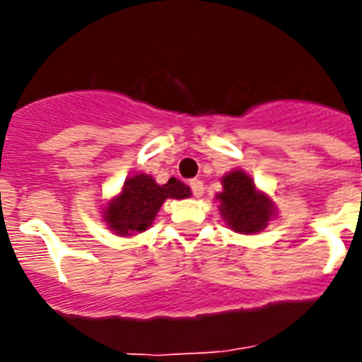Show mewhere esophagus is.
I'll return each instance as SVG.
<instances>
[{
	"instance_id": "obj_1",
	"label": "esophagus",
	"mask_w": 362,
	"mask_h": 362,
	"mask_svg": "<svg viewBox=\"0 0 362 362\" xmlns=\"http://www.w3.org/2000/svg\"><path fill=\"white\" fill-rule=\"evenodd\" d=\"M190 188H192V194H194L196 197H201L204 194V185L203 181H199V179H192Z\"/></svg>"
}]
</instances>
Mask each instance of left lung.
<instances>
[{
  "label": "left lung",
  "instance_id": "1",
  "mask_svg": "<svg viewBox=\"0 0 362 362\" xmlns=\"http://www.w3.org/2000/svg\"><path fill=\"white\" fill-rule=\"evenodd\" d=\"M221 214L226 225L239 233H255L268 225L274 216V203L264 194L255 190L250 175L233 170L223 177Z\"/></svg>",
  "mask_w": 362,
  "mask_h": 362
}]
</instances>
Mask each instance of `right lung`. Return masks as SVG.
Instances as JSON below:
<instances>
[{
    "mask_svg": "<svg viewBox=\"0 0 362 362\" xmlns=\"http://www.w3.org/2000/svg\"><path fill=\"white\" fill-rule=\"evenodd\" d=\"M190 194V188L175 177L168 179L166 185H158L150 175H134L124 181L123 192L107 206L105 221L117 235L139 233L152 225L168 197L185 199Z\"/></svg>",
    "mask_w": 362,
    "mask_h": 362,
    "instance_id": "add662e5",
    "label": "right lung"
}]
</instances>
